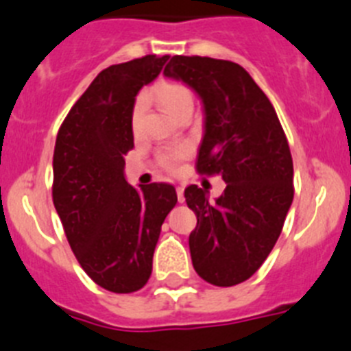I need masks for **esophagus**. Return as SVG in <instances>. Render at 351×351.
Listing matches in <instances>:
<instances>
[{"label":"esophagus","instance_id":"34e87169","mask_svg":"<svg viewBox=\"0 0 351 351\" xmlns=\"http://www.w3.org/2000/svg\"><path fill=\"white\" fill-rule=\"evenodd\" d=\"M176 196H178L180 203H184L185 196H184V187H176Z\"/></svg>","mask_w":351,"mask_h":351}]
</instances>
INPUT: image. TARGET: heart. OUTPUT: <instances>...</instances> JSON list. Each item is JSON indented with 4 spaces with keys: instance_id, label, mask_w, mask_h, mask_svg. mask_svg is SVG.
Returning a JSON list of instances; mask_svg holds the SVG:
<instances>
[{
    "instance_id": "b5f03b06",
    "label": "heart",
    "mask_w": 351,
    "mask_h": 351,
    "mask_svg": "<svg viewBox=\"0 0 351 351\" xmlns=\"http://www.w3.org/2000/svg\"><path fill=\"white\" fill-rule=\"evenodd\" d=\"M150 95L157 100L164 109H166L171 117H176L178 112L187 111V109H194V93L191 91V88L185 86L184 83H176V81H164V83H158L157 86L152 88ZM143 111H145V99L139 97L134 104L132 109V127L136 129L143 117ZM189 148L184 145L180 146H171V148H166V150L160 152L158 155V160L162 164V167L166 169H176V166L180 164L182 158L187 157Z\"/></svg>"
}]
</instances>
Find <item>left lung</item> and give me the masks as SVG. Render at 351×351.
I'll use <instances>...</instances> for the list:
<instances>
[{"label": "left lung", "instance_id": "left-lung-1", "mask_svg": "<svg viewBox=\"0 0 351 351\" xmlns=\"http://www.w3.org/2000/svg\"><path fill=\"white\" fill-rule=\"evenodd\" d=\"M164 75L201 99L205 118L197 171L226 182L215 203L197 185L185 189L197 217L189 234L194 270L210 285H239L267 260L293 201L288 139L270 100L239 63L173 56Z\"/></svg>", "mask_w": 351, "mask_h": 351}]
</instances>
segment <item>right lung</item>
<instances>
[{"instance_id": "right-lung-1", "label": "right lung", "mask_w": 351, "mask_h": 351, "mask_svg": "<svg viewBox=\"0 0 351 351\" xmlns=\"http://www.w3.org/2000/svg\"><path fill=\"white\" fill-rule=\"evenodd\" d=\"M169 56L148 54L102 70L60 127L53 201L84 272L112 293H132L152 276L155 245L176 205L171 184L132 187L125 155L134 148L136 95Z\"/></svg>"}]
</instances>
